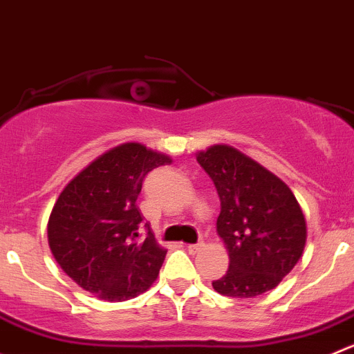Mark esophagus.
<instances>
[{
  "instance_id": "1",
  "label": "esophagus",
  "mask_w": 354,
  "mask_h": 354,
  "mask_svg": "<svg viewBox=\"0 0 354 354\" xmlns=\"http://www.w3.org/2000/svg\"><path fill=\"white\" fill-rule=\"evenodd\" d=\"M202 247H204V243H202V242H198V243H188L187 249H188V252H190V254H197L198 250L202 249Z\"/></svg>"
}]
</instances>
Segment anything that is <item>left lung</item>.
<instances>
[{"mask_svg":"<svg viewBox=\"0 0 354 354\" xmlns=\"http://www.w3.org/2000/svg\"><path fill=\"white\" fill-rule=\"evenodd\" d=\"M221 201L218 228L230 256L216 292L256 297L292 272L306 245V218L296 195L277 174L230 145L197 152Z\"/></svg>","mask_w":354,"mask_h":354,"instance_id":"obj_1","label":"left lung"}]
</instances>
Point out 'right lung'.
<instances>
[{
    "label": "right lung",
    "instance_id": "right-lung-1",
    "mask_svg": "<svg viewBox=\"0 0 354 354\" xmlns=\"http://www.w3.org/2000/svg\"><path fill=\"white\" fill-rule=\"evenodd\" d=\"M162 152L121 143L91 160L58 195L48 219V245L60 268L95 297L133 299L152 287L167 250L149 232L136 205L143 178L171 164Z\"/></svg>",
    "mask_w": 354,
    "mask_h": 354
}]
</instances>
